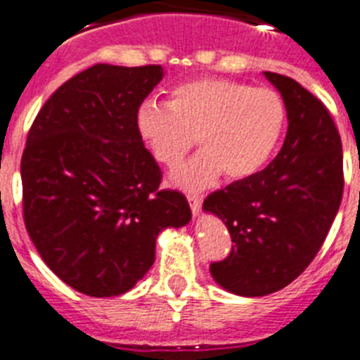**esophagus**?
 I'll return each instance as SVG.
<instances>
[{"mask_svg":"<svg viewBox=\"0 0 360 360\" xmlns=\"http://www.w3.org/2000/svg\"><path fill=\"white\" fill-rule=\"evenodd\" d=\"M187 202H189L191 211L195 212V214L202 209V198L198 195H187Z\"/></svg>","mask_w":360,"mask_h":360,"instance_id":"obj_1","label":"esophagus"}]
</instances>
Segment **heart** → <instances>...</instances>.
<instances>
[{
    "instance_id": "b5f03b06",
    "label": "heart",
    "mask_w": 360,
    "mask_h": 360,
    "mask_svg": "<svg viewBox=\"0 0 360 360\" xmlns=\"http://www.w3.org/2000/svg\"><path fill=\"white\" fill-rule=\"evenodd\" d=\"M135 126L151 157L167 169H176L198 139L203 151L173 178L198 189L221 173L231 182L262 173L285 133L287 104L269 86L203 77L176 86L169 104L144 101Z\"/></svg>"
}]
</instances>
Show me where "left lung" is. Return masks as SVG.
Listing matches in <instances>:
<instances>
[{"label": "left lung", "instance_id": "1", "mask_svg": "<svg viewBox=\"0 0 360 360\" xmlns=\"http://www.w3.org/2000/svg\"><path fill=\"white\" fill-rule=\"evenodd\" d=\"M287 104L281 151L259 174L205 198L231 232L232 249L211 263L218 285L238 295L272 294L317 256L345 189L341 135L328 108L294 79L265 72Z\"/></svg>", "mask_w": 360, "mask_h": 360}]
</instances>
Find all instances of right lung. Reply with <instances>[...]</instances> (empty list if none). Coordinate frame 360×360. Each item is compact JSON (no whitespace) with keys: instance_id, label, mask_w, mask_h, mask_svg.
<instances>
[{"instance_id":"right-lung-1","label":"right lung","mask_w":360,"mask_h":360,"mask_svg":"<svg viewBox=\"0 0 360 360\" xmlns=\"http://www.w3.org/2000/svg\"><path fill=\"white\" fill-rule=\"evenodd\" d=\"M160 79V65L98 63L59 86L28 131L25 227L49 269L81 294L128 292L155 263L158 232L191 219L186 196L160 189L135 126Z\"/></svg>"}]
</instances>
